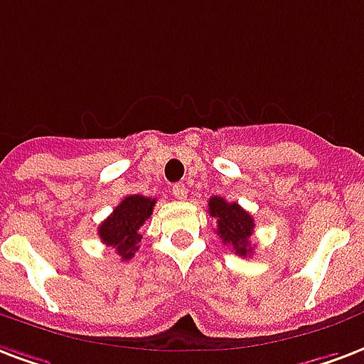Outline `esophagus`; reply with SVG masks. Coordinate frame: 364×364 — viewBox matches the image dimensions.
<instances>
[{
    "label": "esophagus",
    "instance_id": "1",
    "mask_svg": "<svg viewBox=\"0 0 364 364\" xmlns=\"http://www.w3.org/2000/svg\"><path fill=\"white\" fill-rule=\"evenodd\" d=\"M171 193H173V196H176L177 200H185L187 198V187L183 185V183H176L173 185V188H171Z\"/></svg>",
    "mask_w": 364,
    "mask_h": 364
}]
</instances>
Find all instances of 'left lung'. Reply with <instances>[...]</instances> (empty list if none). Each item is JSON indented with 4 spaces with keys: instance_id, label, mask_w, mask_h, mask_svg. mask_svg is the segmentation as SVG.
Returning <instances> with one entry per match:
<instances>
[{
    "instance_id": "obj_1",
    "label": "left lung",
    "mask_w": 364,
    "mask_h": 364,
    "mask_svg": "<svg viewBox=\"0 0 364 364\" xmlns=\"http://www.w3.org/2000/svg\"><path fill=\"white\" fill-rule=\"evenodd\" d=\"M208 212L212 218L218 219V235L223 244H229L238 256H250L254 252V246L250 242V237L254 232V218L237 202H227L221 196H212L208 202Z\"/></svg>"
}]
</instances>
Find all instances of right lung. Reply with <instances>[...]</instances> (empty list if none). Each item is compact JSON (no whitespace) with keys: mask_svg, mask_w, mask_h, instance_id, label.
Masks as SVG:
<instances>
[{"mask_svg":"<svg viewBox=\"0 0 364 364\" xmlns=\"http://www.w3.org/2000/svg\"><path fill=\"white\" fill-rule=\"evenodd\" d=\"M156 200L141 194H129L114 208L101 225L99 237L107 246L116 250V254L127 262L135 256L141 242L139 229L145 225V221L152 215Z\"/></svg>","mask_w":364,"mask_h":364,"instance_id":"right-lung-1","label":"right lung"}]
</instances>
